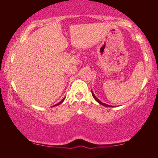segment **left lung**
I'll return each mask as SVG.
<instances>
[{
    "mask_svg": "<svg viewBox=\"0 0 158 158\" xmlns=\"http://www.w3.org/2000/svg\"><path fill=\"white\" fill-rule=\"evenodd\" d=\"M91 93H92L93 97H94V99H95V100H96V101H97V102H98V103H100V104H101V105H102V106H107V107H111V106L107 105V104H106V103H102V102H101V101H99V100H98V99L96 98V96H95V95H94V92H93V90H91Z\"/></svg>",
    "mask_w": 158,
    "mask_h": 158,
    "instance_id": "1",
    "label": "left lung"
}]
</instances>
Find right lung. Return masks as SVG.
<instances>
[{
  "label": "right lung",
  "instance_id": "right-lung-1",
  "mask_svg": "<svg viewBox=\"0 0 158 158\" xmlns=\"http://www.w3.org/2000/svg\"><path fill=\"white\" fill-rule=\"evenodd\" d=\"M64 98H63V99H62V100L61 101H60V102H59V103H57V104H55V105H54L53 106H58V105H60V104H61V103H62V102H63V101H64Z\"/></svg>",
  "mask_w": 158,
  "mask_h": 158
}]
</instances>
